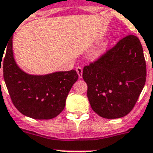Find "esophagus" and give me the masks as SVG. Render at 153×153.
<instances>
[{
  "label": "esophagus",
  "mask_w": 153,
  "mask_h": 153,
  "mask_svg": "<svg viewBox=\"0 0 153 153\" xmlns=\"http://www.w3.org/2000/svg\"><path fill=\"white\" fill-rule=\"evenodd\" d=\"M75 70H76L77 73L79 74V79H81L82 77V68L81 67H76V69Z\"/></svg>",
  "instance_id": "obj_1"
}]
</instances>
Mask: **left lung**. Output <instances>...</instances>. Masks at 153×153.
<instances>
[{
	"instance_id": "obj_1",
	"label": "left lung",
	"mask_w": 153,
	"mask_h": 153,
	"mask_svg": "<svg viewBox=\"0 0 153 153\" xmlns=\"http://www.w3.org/2000/svg\"><path fill=\"white\" fill-rule=\"evenodd\" d=\"M91 108L102 117L114 119L133 109L146 81V62L140 40L128 35L99 59L84 67Z\"/></svg>"
}]
</instances>
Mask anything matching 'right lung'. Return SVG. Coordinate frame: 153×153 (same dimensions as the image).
<instances>
[{"label":"right lung","instance_id":"1","mask_svg":"<svg viewBox=\"0 0 153 153\" xmlns=\"http://www.w3.org/2000/svg\"><path fill=\"white\" fill-rule=\"evenodd\" d=\"M7 44L4 58L1 55L0 60L3 59L4 79L13 105L21 114L32 118L48 120L58 116L64 109L73 84L78 80L76 71L45 75L28 74L16 63L13 36Z\"/></svg>","mask_w":153,"mask_h":153}]
</instances>
